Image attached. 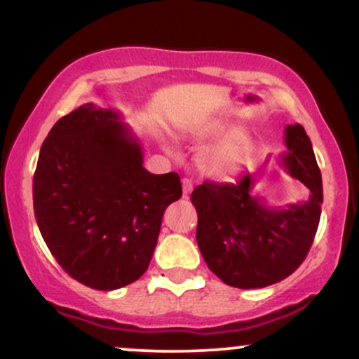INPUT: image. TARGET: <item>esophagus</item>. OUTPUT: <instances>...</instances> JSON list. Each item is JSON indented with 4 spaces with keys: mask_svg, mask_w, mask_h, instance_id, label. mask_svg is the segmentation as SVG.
I'll return each instance as SVG.
<instances>
[{
    "mask_svg": "<svg viewBox=\"0 0 359 359\" xmlns=\"http://www.w3.org/2000/svg\"><path fill=\"white\" fill-rule=\"evenodd\" d=\"M192 189H194L192 180L191 179H182V191H184V196L185 197H187L189 194L192 192Z\"/></svg>",
    "mask_w": 359,
    "mask_h": 359,
    "instance_id": "esophagus-1",
    "label": "esophagus"
}]
</instances>
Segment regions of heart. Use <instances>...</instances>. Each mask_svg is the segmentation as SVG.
Listing matches in <instances>:
<instances>
[{
  "instance_id": "b5f03b06",
  "label": "heart",
  "mask_w": 359,
  "mask_h": 359,
  "mask_svg": "<svg viewBox=\"0 0 359 359\" xmlns=\"http://www.w3.org/2000/svg\"><path fill=\"white\" fill-rule=\"evenodd\" d=\"M228 128V123L221 118H212L203 123L201 126L194 128V133L199 137L209 135H219ZM250 142L243 131H233L226 135L211 147H208L201 155V167L208 174L216 177H228L236 174L245 163L248 154Z\"/></svg>"
}]
</instances>
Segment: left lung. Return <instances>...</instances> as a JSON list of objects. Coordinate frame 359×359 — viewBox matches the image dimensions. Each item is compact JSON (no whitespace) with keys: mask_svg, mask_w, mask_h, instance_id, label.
Returning <instances> with one entry per match:
<instances>
[{"mask_svg":"<svg viewBox=\"0 0 359 359\" xmlns=\"http://www.w3.org/2000/svg\"><path fill=\"white\" fill-rule=\"evenodd\" d=\"M280 165L311 191L307 201L270 208L253 196L257 175L234 184L204 182L194 189L196 240L209 270L238 288H262L299 269L314 241L323 204V177L302 125L285 128Z\"/></svg>","mask_w":359,"mask_h":359,"instance_id":"8db88e82","label":"left lung"}]
</instances>
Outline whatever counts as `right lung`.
<instances>
[{"label":"right lung","instance_id":"1","mask_svg":"<svg viewBox=\"0 0 359 359\" xmlns=\"http://www.w3.org/2000/svg\"><path fill=\"white\" fill-rule=\"evenodd\" d=\"M180 197L179 174L143 167L142 145L118 111L82 104L40 148L36 224L62 269L96 290H116L145 273L163 212Z\"/></svg>","mask_w":359,"mask_h":359}]
</instances>
